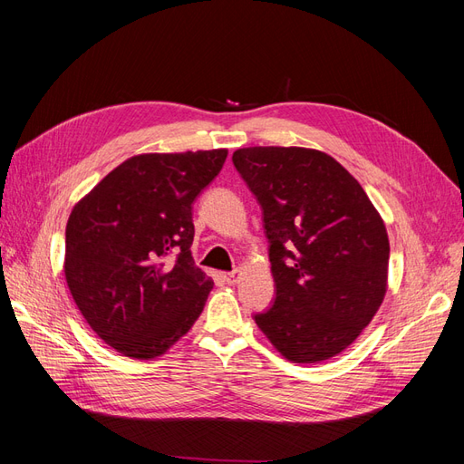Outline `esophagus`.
<instances>
[{"mask_svg": "<svg viewBox=\"0 0 464 464\" xmlns=\"http://www.w3.org/2000/svg\"><path fill=\"white\" fill-rule=\"evenodd\" d=\"M240 276H242L240 269H234L232 273H224V280H227L228 285H236L237 280H240Z\"/></svg>", "mask_w": 464, "mask_h": 464, "instance_id": "34e87169", "label": "esophagus"}]
</instances>
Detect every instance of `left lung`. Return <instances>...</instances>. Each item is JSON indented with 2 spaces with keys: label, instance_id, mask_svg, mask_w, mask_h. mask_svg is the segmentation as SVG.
I'll use <instances>...</instances> for the list:
<instances>
[{
  "label": "left lung",
  "instance_id": "obj_1",
  "mask_svg": "<svg viewBox=\"0 0 464 464\" xmlns=\"http://www.w3.org/2000/svg\"><path fill=\"white\" fill-rule=\"evenodd\" d=\"M263 208L276 296L257 327L294 363L353 344L387 292L389 237L358 179L329 154L247 147L232 154Z\"/></svg>",
  "mask_w": 464,
  "mask_h": 464
}]
</instances>
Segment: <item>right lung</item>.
Masks as SVG:
<instances>
[{
    "mask_svg": "<svg viewBox=\"0 0 464 464\" xmlns=\"http://www.w3.org/2000/svg\"><path fill=\"white\" fill-rule=\"evenodd\" d=\"M227 149L137 154L98 181L65 228L69 292L120 354H164L201 315L210 280L191 257L195 198Z\"/></svg>",
    "mask_w": 464,
    "mask_h": 464,
    "instance_id": "1",
    "label": "right lung"
}]
</instances>
